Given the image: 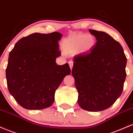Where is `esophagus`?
<instances>
[{
	"instance_id": "obj_1",
	"label": "esophagus",
	"mask_w": 133,
	"mask_h": 133,
	"mask_svg": "<svg viewBox=\"0 0 133 133\" xmlns=\"http://www.w3.org/2000/svg\"><path fill=\"white\" fill-rule=\"evenodd\" d=\"M68 64H69L70 68H71V70L72 69V67L73 66V62H72V61H69V62H68Z\"/></svg>"
}]
</instances>
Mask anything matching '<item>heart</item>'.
<instances>
[{
    "mask_svg": "<svg viewBox=\"0 0 133 133\" xmlns=\"http://www.w3.org/2000/svg\"><path fill=\"white\" fill-rule=\"evenodd\" d=\"M95 37L91 35L84 34H73L62 42V48L66 54H73L76 51L86 52L95 46Z\"/></svg>",
    "mask_w": 133,
    "mask_h": 133,
    "instance_id": "heart-1",
    "label": "heart"
}]
</instances>
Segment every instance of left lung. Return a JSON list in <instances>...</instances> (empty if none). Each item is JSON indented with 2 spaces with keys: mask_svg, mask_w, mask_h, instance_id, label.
Returning <instances> with one entry per match:
<instances>
[{
  "mask_svg": "<svg viewBox=\"0 0 133 133\" xmlns=\"http://www.w3.org/2000/svg\"><path fill=\"white\" fill-rule=\"evenodd\" d=\"M97 42L90 52L73 58L71 70L83 110L100 111L115 103L122 93L127 62L120 43L104 32L89 30Z\"/></svg>",
  "mask_w": 133,
  "mask_h": 133,
  "instance_id": "1",
  "label": "left lung"
}]
</instances>
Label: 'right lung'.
<instances>
[{
	"mask_svg": "<svg viewBox=\"0 0 133 133\" xmlns=\"http://www.w3.org/2000/svg\"><path fill=\"white\" fill-rule=\"evenodd\" d=\"M59 32L34 33L20 39L9 54L6 68L8 89L15 101L27 110H42L54 103L55 93L65 76L68 63L58 65Z\"/></svg>",
	"mask_w": 133,
	"mask_h": 133,
	"instance_id": "1",
	"label": "right lung"
}]
</instances>
